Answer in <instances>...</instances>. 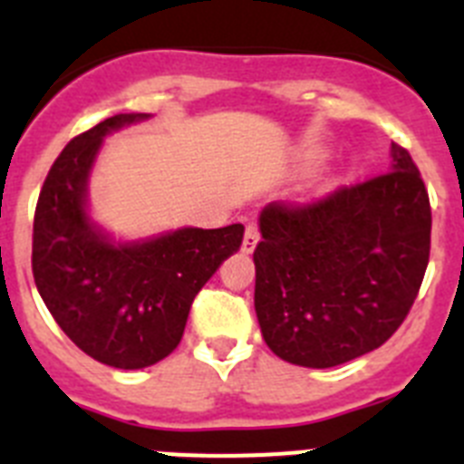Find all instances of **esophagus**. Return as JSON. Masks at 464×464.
<instances>
[{
  "label": "esophagus",
  "instance_id": "34e87169",
  "mask_svg": "<svg viewBox=\"0 0 464 464\" xmlns=\"http://www.w3.org/2000/svg\"><path fill=\"white\" fill-rule=\"evenodd\" d=\"M257 241H260V227H257V223H248L244 232V251L251 253L257 246Z\"/></svg>",
  "mask_w": 464,
  "mask_h": 464
}]
</instances>
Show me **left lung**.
<instances>
[{"instance_id": "obj_1", "label": "left lung", "mask_w": 464, "mask_h": 464, "mask_svg": "<svg viewBox=\"0 0 464 464\" xmlns=\"http://www.w3.org/2000/svg\"><path fill=\"white\" fill-rule=\"evenodd\" d=\"M391 171L315 202L260 213L256 314L281 360L325 370L370 353L404 323L430 260L432 208L407 149Z\"/></svg>"}]
</instances>
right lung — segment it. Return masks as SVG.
Wrapping results in <instances>:
<instances>
[{
  "mask_svg": "<svg viewBox=\"0 0 464 464\" xmlns=\"http://www.w3.org/2000/svg\"><path fill=\"white\" fill-rule=\"evenodd\" d=\"M146 113H118L73 137L48 171L34 211L32 274L44 304L76 346L118 370H141L179 346L192 299L244 225L186 227L113 246L85 216V183L102 137Z\"/></svg>",
  "mask_w": 464,
  "mask_h": 464,
  "instance_id": "add662e5",
  "label": "right lung"
}]
</instances>
